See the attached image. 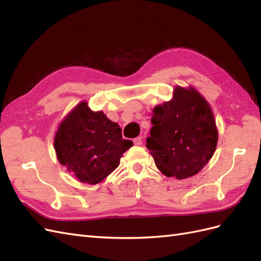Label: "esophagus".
Masks as SVG:
<instances>
[{
	"label": "esophagus",
	"instance_id": "esophagus-1",
	"mask_svg": "<svg viewBox=\"0 0 261 261\" xmlns=\"http://www.w3.org/2000/svg\"><path fill=\"white\" fill-rule=\"evenodd\" d=\"M133 143L135 145H141L142 144V138L141 137H138L135 140H133Z\"/></svg>",
	"mask_w": 261,
	"mask_h": 261
}]
</instances>
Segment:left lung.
<instances>
[{
	"label": "left lung",
	"mask_w": 261,
	"mask_h": 261,
	"mask_svg": "<svg viewBox=\"0 0 261 261\" xmlns=\"http://www.w3.org/2000/svg\"><path fill=\"white\" fill-rule=\"evenodd\" d=\"M146 148L165 176L184 179L208 163L218 141L210 103L193 86H176L170 101L154 107Z\"/></svg>",
	"instance_id": "8db88e82"
}]
</instances>
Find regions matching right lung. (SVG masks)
<instances>
[{
    "mask_svg": "<svg viewBox=\"0 0 261 261\" xmlns=\"http://www.w3.org/2000/svg\"><path fill=\"white\" fill-rule=\"evenodd\" d=\"M133 142L122 138L121 128L102 111H92L82 101L67 115L54 138L59 163L79 182L95 185L115 171Z\"/></svg>",
    "mask_w": 261,
    "mask_h": 261,
    "instance_id": "add662e5",
    "label": "right lung"
}]
</instances>
